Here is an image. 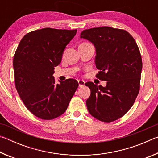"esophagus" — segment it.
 Instances as JSON below:
<instances>
[{
  "mask_svg": "<svg viewBox=\"0 0 158 158\" xmlns=\"http://www.w3.org/2000/svg\"><path fill=\"white\" fill-rule=\"evenodd\" d=\"M78 84H79V86L80 88L84 87L85 85V81H83V80H78Z\"/></svg>",
  "mask_w": 158,
  "mask_h": 158,
  "instance_id": "obj_1",
  "label": "esophagus"
}]
</instances>
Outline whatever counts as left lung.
<instances>
[{"instance_id": "obj_1", "label": "left lung", "mask_w": 158, "mask_h": 158, "mask_svg": "<svg viewBox=\"0 0 158 158\" xmlns=\"http://www.w3.org/2000/svg\"><path fill=\"white\" fill-rule=\"evenodd\" d=\"M80 37L95 46V63L100 69L96 77L107 81L105 87L85 83L91 91L88 110L99 121H116L130 110L139 91L142 60L139 47L128 32L109 26L86 29Z\"/></svg>"}]
</instances>
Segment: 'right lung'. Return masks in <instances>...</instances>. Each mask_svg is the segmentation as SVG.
Returning a JSON list of instances; mask_svg holds the SVG:
<instances>
[{
	"instance_id": "1",
	"label": "right lung",
	"mask_w": 158,
	"mask_h": 158,
	"mask_svg": "<svg viewBox=\"0 0 158 158\" xmlns=\"http://www.w3.org/2000/svg\"><path fill=\"white\" fill-rule=\"evenodd\" d=\"M77 31L51 28L32 31L23 36L16 50L13 59L16 89L28 110L40 118L52 120L61 116L79 86L73 79L56 84L53 76Z\"/></svg>"
}]
</instances>
